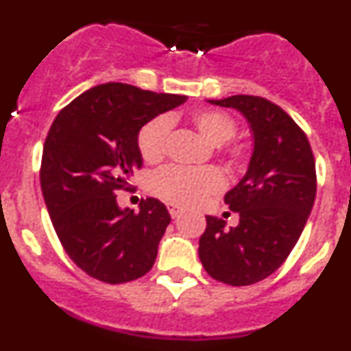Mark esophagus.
<instances>
[{
    "label": "esophagus",
    "mask_w": 351,
    "mask_h": 351,
    "mask_svg": "<svg viewBox=\"0 0 351 351\" xmlns=\"http://www.w3.org/2000/svg\"><path fill=\"white\" fill-rule=\"evenodd\" d=\"M166 207H168L169 214H171V217H173V219L178 217V215L182 214V212H183V208H182V207H178V205H176V204H171V202H169V204H166Z\"/></svg>",
    "instance_id": "1"
}]
</instances>
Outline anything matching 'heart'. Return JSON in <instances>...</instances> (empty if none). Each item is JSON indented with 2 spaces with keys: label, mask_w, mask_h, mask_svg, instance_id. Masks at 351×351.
Segmentation results:
<instances>
[{
  "label": "heart",
  "mask_w": 351,
  "mask_h": 351,
  "mask_svg": "<svg viewBox=\"0 0 351 351\" xmlns=\"http://www.w3.org/2000/svg\"><path fill=\"white\" fill-rule=\"evenodd\" d=\"M195 129L210 144H222L231 139L236 132V122L215 108H200L192 113ZM171 119L158 115L141 127L137 134V147L147 162H156L165 156ZM224 158L231 166L241 165L244 149L238 144L224 147ZM224 185L221 171L212 166L204 168H185V166H165L151 176L149 189L154 195L176 204L192 205L204 197L217 192Z\"/></svg>",
  "instance_id": "b5f03b06"
}]
</instances>
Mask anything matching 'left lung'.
Segmentation results:
<instances>
[{"mask_svg":"<svg viewBox=\"0 0 351 351\" xmlns=\"http://www.w3.org/2000/svg\"><path fill=\"white\" fill-rule=\"evenodd\" d=\"M208 104L241 113L253 153L241 182L224 197L239 224L226 228L207 215L198 256L215 280L251 285L274 274L299 241L316 198V162L306 134L278 105L251 95Z\"/></svg>","mask_w":351,"mask_h":351,"instance_id":"8db88e82","label":"left lung"}]
</instances>
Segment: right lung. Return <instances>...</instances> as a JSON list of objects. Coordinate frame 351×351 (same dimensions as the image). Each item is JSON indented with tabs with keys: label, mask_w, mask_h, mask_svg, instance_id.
<instances>
[{
	"label": "right lung",
	"mask_w": 351,
	"mask_h": 351,
	"mask_svg": "<svg viewBox=\"0 0 351 351\" xmlns=\"http://www.w3.org/2000/svg\"><path fill=\"white\" fill-rule=\"evenodd\" d=\"M183 95L132 84H98L58 113L44 144L40 186L59 241L90 277L123 284L153 268L169 212L146 198L120 208L117 190L143 166L137 134L151 119L185 104Z\"/></svg>",
	"instance_id": "add662e5"
}]
</instances>
